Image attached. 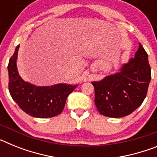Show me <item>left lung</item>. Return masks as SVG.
<instances>
[{
	"label": "left lung",
	"mask_w": 157,
	"mask_h": 157,
	"mask_svg": "<svg viewBox=\"0 0 157 157\" xmlns=\"http://www.w3.org/2000/svg\"><path fill=\"white\" fill-rule=\"evenodd\" d=\"M150 80L148 54L139 43L134 58L123 64L120 71L92 82L98 112L112 118L131 114L145 100Z\"/></svg>",
	"instance_id": "left-lung-1"
}]
</instances>
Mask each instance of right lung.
Here are the masks:
<instances>
[{"instance_id": "1", "label": "right lung", "mask_w": 157, "mask_h": 157, "mask_svg": "<svg viewBox=\"0 0 157 157\" xmlns=\"http://www.w3.org/2000/svg\"><path fill=\"white\" fill-rule=\"evenodd\" d=\"M19 45L9 59L8 65V90L12 99L27 114L37 118H50L60 114L67 98L77 85L56 84L37 86L23 81L16 67Z\"/></svg>"}]
</instances>
